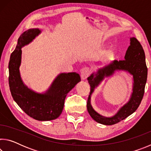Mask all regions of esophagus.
<instances>
[{"label":"esophagus","instance_id":"34e87169","mask_svg":"<svg viewBox=\"0 0 151 151\" xmlns=\"http://www.w3.org/2000/svg\"><path fill=\"white\" fill-rule=\"evenodd\" d=\"M91 73V71L90 68L87 67V66H86V67H84L81 71V78L83 79V80L86 79L89 76H90Z\"/></svg>","mask_w":151,"mask_h":151}]
</instances>
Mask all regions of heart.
I'll return each mask as SVG.
<instances>
[{"mask_svg": "<svg viewBox=\"0 0 151 151\" xmlns=\"http://www.w3.org/2000/svg\"><path fill=\"white\" fill-rule=\"evenodd\" d=\"M112 52V48H110V49L109 50V53H111Z\"/></svg>", "mask_w": 151, "mask_h": 151, "instance_id": "heart-1", "label": "heart"}]
</instances>
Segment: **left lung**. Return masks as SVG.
<instances>
[{"label": "left lung", "instance_id": "obj_1", "mask_svg": "<svg viewBox=\"0 0 151 151\" xmlns=\"http://www.w3.org/2000/svg\"><path fill=\"white\" fill-rule=\"evenodd\" d=\"M115 70H125L134 75V93L129 103L120 109L118 113L111 118H106L93 111L90 105V95L94 88L98 86L104 76H109ZM148 68L145 61V54L142 45L136 38L131 39V45L127 50L124 60H114L109 65L99 69L96 74H92L88 77L91 86L90 94L88 97L86 107L89 114L94 121L101 124L112 125L126 119L139 106L145 93L147 80Z\"/></svg>", "mask_w": 151, "mask_h": 151}]
</instances>
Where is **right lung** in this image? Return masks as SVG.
<instances>
[{
	"label": "right lung",
	"instance_id": "right-lung-1",
	"mask_svg": "<svg viewBox=\"0 0 151 151\" xmlns=\"http://www.w3.org/2000/svg\"><path fill=\"white\" fill-rule=\"evenodd\" d=\"M40 32L39 29H32L20 36L16 48L10 58L9 83L12 98L25 113L38 121H51L60 116L66 94L81 81V76L75 73L60 74L44 94L35 93L24 85L19 73L21 48L32 41Z\"/></svg>",
	"mask_w": 151,
	"mask_h": 151
}]
</instances>
